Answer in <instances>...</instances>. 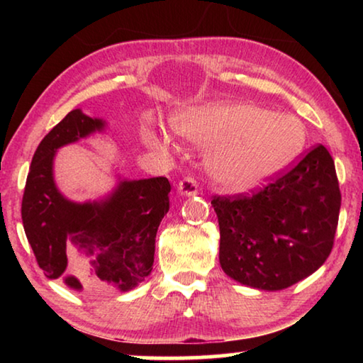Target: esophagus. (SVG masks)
Listing matches in <instances>:
<instances>
[{
	"mask_svg": "<svg viewBox=\"0 0 363 363\" xmlns=\"http://www.w3.org/2000/svg\"><path fill=\"white\" fill-rule=\"evenodd\" d=\"M177 192L186 196H192L199 194V182H196L192 176L184 177V179L177 184Z\"/></svg>",
	"mask_w": 363,
	"mask_h": 363,
	"instance_id": "34e87169",
	"label": "esophagus"
}]
</instances>
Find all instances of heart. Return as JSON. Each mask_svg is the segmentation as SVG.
<instances>
[{
    "instance_id": "b5f03b06",
    "label": "heart",
    "mask_w": 363,
    "mask_h": 363,
    "mask_svg": "<svg viewBox=\"0 0 363 363\" xmlns=\"http://www.w3.org/2000/svg\"><path fill=\"white\" fill-rule=\"evenodd\" d=\"M176 131L211 147L208 168L214 179L232 189L256 186L298 155L304 128L288 115L245 104H214L174 118ZM144 138L155 147L169 145L158 126L145 125Z\"/></svg>"
}]
</instances>
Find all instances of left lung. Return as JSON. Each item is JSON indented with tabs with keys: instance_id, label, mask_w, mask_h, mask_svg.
Instances as JSON below:
<instances>
[{
	"instance_id": "8db88e82",
	"label": "left lung",
	"mask_w": 363,
	"mask_h": 363,
	"mask_svg": "<svg viewBox=\"0 0 363 363\" xmlns=\"http://www.w3.org/2000/svg\"><path fill=\"white\" fill-rule=\"evenodd\" d=\"M211 205L224 272L257 290H284L314 274L333 248L341 208L335 162L318 144L267 186L214 195Z\"/></svg>"
}]
</instances>
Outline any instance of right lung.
I'll use <instances>...</instances> for the list:
<instances>
[{"mask_svg": "<svg viewBox=\"0 0 363 363\" xmlns=\"http://www.w3.org/2000/svg\"><path fill=\"white\" fill-rule=\"evenodd\" d=\"M106 123L72 110L41 140L22 199V223L40 269L72 290L128 291L152 272L158 225L169 210V181H121L107 199L75 203L59 192L52 162L59 147L77 143ZM90 257L69 261V245Z\"/></svg>", "mask_w": 363, "mask_h": 363, "instance_id": "obj_1", "label": "right lung"}]
</instances>
